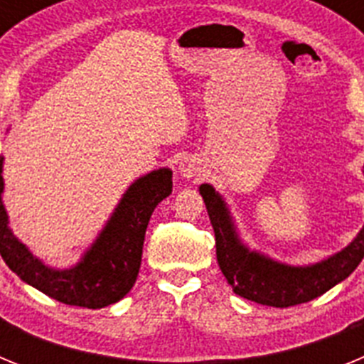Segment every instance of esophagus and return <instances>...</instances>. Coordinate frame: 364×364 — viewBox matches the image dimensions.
<instances>
[{"mask_svg": "<svg viewBox=\"0 0 364 364\" xmlns=\"http://www.w3.org/2000/svg\"><path fill=\"white\" fill-rule=\"evenodd\" d=\"M200 171H202V164L200 160L195 159V156H184V159L178 162V175L182 176V178L189 180L193 178V176L200 175Z\"/></svg>", "mask_w": 364, "mask_h": 364, "instance_id": "esophagus-1", "label": "esophagus"}]
</instances>
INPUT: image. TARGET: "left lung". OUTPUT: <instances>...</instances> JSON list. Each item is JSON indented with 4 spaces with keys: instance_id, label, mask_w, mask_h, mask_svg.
Returning a JSON list of instances; mask_svg holds the SVG:
<instances>
[{
    "instance_id": "8db88e82",
    "label": "left lung",
    "mask_w": 364,
    "mask_h": 364,
    "mask_svg": "<svg viewBox=\"0 0 364 364\" xmlns=\"http://www.w3.org/2000/svg\"><path fill=\"white\" fill-rule=\"evenodd\" d=\"M198 191L215 231L218 266L235 294L247 301L275 308L302 304L345 281L363 260L364 226L348 246L319 262L295 266L272 259L244 242L230 205L213 186L202 184Z\"/></svg>"
}]
</instances>
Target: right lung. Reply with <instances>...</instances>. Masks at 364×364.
Here are the masks:
<instances>
[{
  "instance_id": "right-lung-1",
  "label": "right lung",
  "mask_w": 364,
  "mask_h": 364,
  "mask_svg": "<svg viewBox=\"0 0 364 364\" xmlns=\"http://www.w3.org/2000/svg\"><path fill=\"white\" fill-rule=\"evenodd\" d=\"M3 159L0 154V253L5 264L19 279L41 294L63 304L82 308H105L129 294L136 282L146 230L154 208L173 191V171L160 167L138 176L125 189L82 259L70 268H53L12 233L3 204Z\"/></svg>"
}]
</instances>
